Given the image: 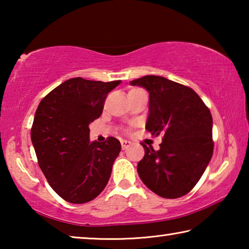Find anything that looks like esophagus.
Segmentation results:
<instances>
[{
	"label": "esophagus",
	"mask_w": 249,
	"mask_h": 249,
	"mask_svg": "<svg viewBox=\"0 0 249 249\" xmlns=\"http://www.w3.org/2000/svg\"><path fill=\"white\" fill-rule=\"evenodd\" d=\"M130 144H132V142H128V141H122V142H121L122 149H126V148H128V147L130 146Z\"/></svg>",
	"instance_id": "34e87169"
}]
</instances>
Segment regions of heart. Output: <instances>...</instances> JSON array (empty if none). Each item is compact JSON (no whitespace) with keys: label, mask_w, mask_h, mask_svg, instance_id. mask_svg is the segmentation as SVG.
<instances>
[{"label":"heart","mask_w":249,"mask_h":249,"mask_svg":"<svg viewBox=\"0 0 249 249\" xmlns=\"http://www.w3.org/2000/svg\"><path fill=\"white\" fill-rule=\"evenodd\" d=\"M134 90H138V89H134ZM130 91H132V90H130Z\"/></svg>","instance_id":"obj_1"}]
</instances>
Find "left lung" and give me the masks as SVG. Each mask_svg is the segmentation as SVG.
<instances>
[{
	"label": "left lung",
	"mask_w": 249,
	"mask_h": 249,
	"mask_svg": "<svg viewBox=\"0 0 249 249\" xmlns=\"http://www.w3.org/2000/svg\"><path fill=\"white\" fill-rule=\"evenodd\" d=\"M149 92L146 129L162 134L160 149L142 144L145 156L138 176L159 196L177 199L190 192L213 155V120L209 107L191 88L159 75L130 81Z\"/></svg>",
	"instance_id": "obj_1"
}]
</instances>
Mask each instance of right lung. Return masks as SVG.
I'll use <instances>...</instances> for the list:
<instances>
[{"label": "right lung", "instance_id": "right-lung-1", "mask_svg": "<svg viewBox=\"0 0 249 249\" xmlns=\"http://www.w3.org/2000/svg\"><path fill=\"white\" fill-rule=\"evenodd\" d=\"M122 81L72 78L40 101L31 138L38 165L62 199L87 203L104 190L121 151L114 137L90 142L89 124L102 114L104 101Z\"/></svg>", "mask_w": 249, "mask_h": 249}]
</instances>
